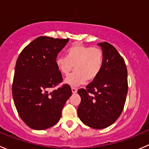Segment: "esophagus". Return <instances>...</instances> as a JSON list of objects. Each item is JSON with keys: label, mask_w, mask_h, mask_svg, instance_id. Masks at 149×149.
<instances>
[{"label": "esophagus", "mask_w": 149, "mask_h": 149, "mask_svg": "<svg viewBox=\"0 0 149 149\" xmlns=\"http://www.w3.org/2000/svg\"><path fill=\"white\" fill-rule=\"evenodd\" d=\"M71 90H72V92H73V94H75V93H76V92H77V90H78V88H76V87L72 86V87H71Z\"/></svg>", "instance_id": "34e87169"}]
</instances>
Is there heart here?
<instances>
[{"instance_id": "obj_1", "label": "heart", "mask_w": 149, "mask_h": 149, "mask_svg": "<svg viewBox=\"0 0 149 149\" xmlns=\"http://www.w3.org/2000/svg\"><path fill=\"white\" fill-rule=\"evenodd\" d=\"M103 62L102 49L79 44L70 47L66 51V57L56 58L57 67L63 75L68 74L75 65L76 70L65 79V83L72 86L95 79L101 71Z\"/></svg>"}]
</instances>
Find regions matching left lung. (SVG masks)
<instances>
[{
  "label": "left lung",
  "instance_id": "8db88e82",
  "mask_svg": "<svg viewBox=\"0 0 149 149\" xmlns=\"http://www.w3.org/2000/svg\"><path fill=\"white\" fill-rule=\"evenodd\" d=\"M102 48L104 62L97 77L86 88L78 91L81 101L78 115L85 125L102 129L113 124L124 108L127 93V70L116 48L107 42Z\"/></svg>",
  "mask_w": 149,
  "mask_h": 149
}]
</instances>
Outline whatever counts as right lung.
I'll list each match as a JSON object with an SVG mask.
<instances>
[{"instance_id": "add662e5", "label": "right lung", "mask_w": 149, "mask_h": 149, "mask_svg": "<svg viewBox=\"0 0 149 149\" xmlns=\"http://www.w3.org/2000/svg\"><path fill=\"white\" fill-rule=\"evenodd\" d=\"M68 39L39 37L21 52L15 68L12 94L17 112L31 128L45 130L59 121L71 88L63 84V76L56 65L58 52Z\"/></svg>"}]
</instances>
